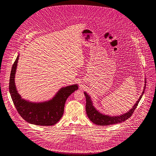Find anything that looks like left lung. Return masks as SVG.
<instances>
[{"mask_svg": "<svg viewBox=\"0 0 156 156\" xmlns=\"http://www.w3.org/2000/svg\"><path fill=\"white\" fill-rule=\"evenodd\" d=\"M146 80H144V89L142 92L140 98L138 99V101H136V104L134 105L132 107L129 111L126 112L125 113L122 114L120 115H117V116H110L108 115H105L104 113H101L100 112L98 111L97 109L95 108V106L93 105L92 101L91 100L90 97L86 92H84V94L86 98V112L88 117L89 118L90 120L92 122L96 124L97 125L100 126H107L113 124H116L123 122L126 120L127 119H129L133 113V112L137 108L139 102H140L141 97L143 96L144 92L146 88Z\"/></svg>", "mask_w": 156, "mask_h": 156, "instance_id": "1", "label": "left lung"}]
</instances>
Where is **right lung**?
Returning a JSON list of instances; mask_svg holds the SVG:
<instances>
[{"label":"right lung","instance_id":"add662e5","mask_svg":"<svg viewBox=\"0 0 156 156\" xmlns=\"http://www.w3.org/2000/svg\"><path fill=\"white\" fill-rule=\"evenodd\" d=\"M19 58V54L12 68L9 81V92L18 113L31 124L39 126L56 124L62 116L67 98L78 89V85L61 88L51 99L47 101L37 103L24 99L18 93L15 85V74Z\"/></svg>","mask_w":156,"mask_h":156}]
</instances>
